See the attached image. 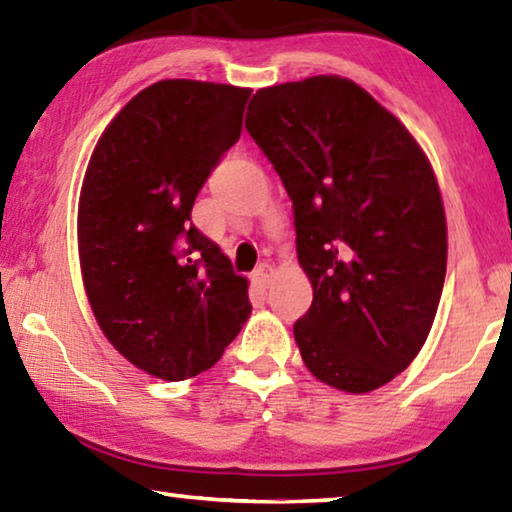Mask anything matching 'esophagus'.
I'll return each mask as SVG.
<instances>
[{
  "label": "esophagus",
  "mask_w": 512,
  "mask_h": 512,
  "mask_svg": "<svg viewBox=\"0 0 512 512\" xmlns=\"http://www.w3.org/2000/svg\"><path fill=\"white\" fill-rule=\"evenodd\" d=\"M253 280H255V284L257 287H262V289H266L268 284H271V280H273V268L268 266V264H262L257 268V271L253 273Z\"/></svg>",
  "instance_id": "obj_1"
}]
</instances>
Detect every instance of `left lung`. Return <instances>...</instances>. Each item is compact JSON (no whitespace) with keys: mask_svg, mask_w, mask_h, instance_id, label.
Segmentation results:
<instances>
[{"mask_svg":"<svg viewBox=\"0 0 512 512\" xmlns=\"http://www.w3.org/2000/svg\"><path fill=\"white\" fill-rule=\"evenodd\" d=\"M293 203L314 300L293 325L307 370L361 395L418 357L447 271L431 162L391 110L336 74L271 85L246 112Z\"/></svg>","mask_w":512,"mask_h":512,"instance_id":"left-lung-1","label":"left lung"}]
</instances>
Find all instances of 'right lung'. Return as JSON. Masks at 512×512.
I'll list each match as a JSON object with an SVG mask.
<instances>
[{
	"mask_svg": "<svg viewBox=\"0 0 512 512\" xmlns=\"http://www.w3.org/2000/svg\"><path fill=\"white\" fill-rule=\"evenodd\" d=\"M250 92L153 83L117 112L85 169V296L112 348L164 381L210 370L253 311L246 277L192 225L196 194L239 140Z\"/></svg>",
	"mask_w": 512,
	"mask_h": 512,
	"instance_id": "right-lung-1",
	"label": "right lung"
}]
</instances>
